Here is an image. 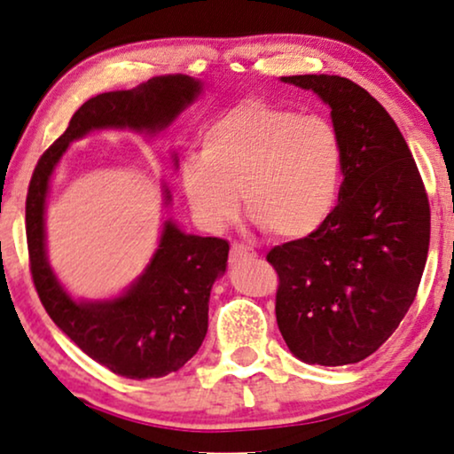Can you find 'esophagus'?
<instances>
[{"label":"esophagus","instance_id":"34e87169","mask_svg":"<svg viewBox=\"0 0 454 454\" xmlns=\"http://www.w3.org/2000/svg\"><path fill=\"white\" fill-rule=\"evenodd\" d=\"M257 253L251 249L249 245L245 243H234L232 245V251H231V259L232 262H239V259H249V257H255Z\"/></svg>","mask_w":454,"mask_h":454}]
</instances>
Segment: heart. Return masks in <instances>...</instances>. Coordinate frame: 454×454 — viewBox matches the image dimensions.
Masks as SVG:
<instances>
[{
    "instance_id": "b5f03b06",
    "label": "heart",
    "mask_w": 454,
    "mask_h": 454,
    "mask_svg": "<svg viewBox=\"0 0 454 454\" xmlns=\"http://www.w3.org/2000/svg\"><path fill=\"white\" fill-rule=\"evenodd\" d=\"M342 141L319 116L259 99L222 114L201 137V155L180 168L192 214L209 231L247 211L278 237H305L325 222L342 180Z\"/></svg>"
}]
</instances>
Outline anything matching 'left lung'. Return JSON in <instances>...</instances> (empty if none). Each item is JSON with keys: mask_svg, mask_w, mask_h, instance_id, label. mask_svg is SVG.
Segmentation results:
<instances>
[{"mask_svg": "<svg viewBox=\"0 0 454 454\" xmlns=\"http://www.w3.org/2000/svg\"><path fill=\"white\" fill-rule=\"evenodd\" d=\"M280 81L330 107L344 180L317 231L268 253L280 278L278 328L305 364H359L415 301L430 249V203L407 141L364 87L330 74Z\"/></svg>", "mask_w": 454, "mask_h": 454, "instance_id": "obj_1", "label": "left lung"}]
</instances>
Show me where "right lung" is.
<instances>
[{
  "mask_svg": "<svg viewBox=\"0 0 454 454\" xmlns=\"http://www.w3.org/2000/svg\"><path fill=\"white\" fill-rule=\"evenodd\" d=\"M203 82L184 74L155 76L129 90L90 97L68 129L41 155L27 195L30 271L41 303L59 330L97 364L130 380L178 372L207 334L209 293L228 265L231 245L186 234L168 217L143 274L112 299H74L47 259L45 205L56 166L72 141L93 130L160 135L201 95ZM178 166L176 153L172 155ZM172 203L164 184V205Z\"/></svg>",
  "mask_w": 454,
  "mask_h": 454,
  "instance_id": "right-lung-1",
  "label": "right lung"
}]
</instances>
